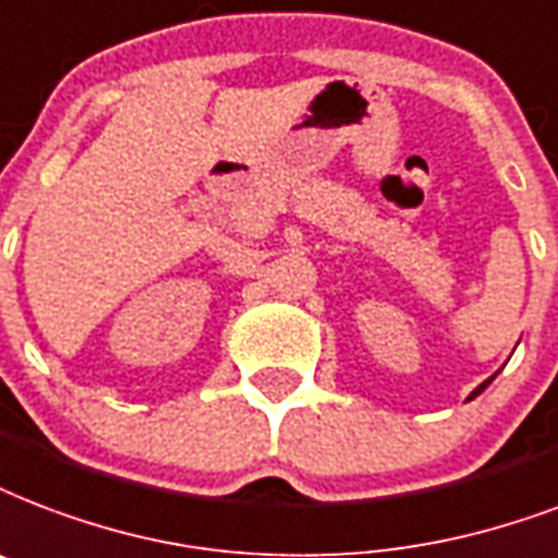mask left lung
I'll return each instance as SVG.
<instances>
[{
	"mask_svg": "<svg viewBox=\"0 0 558 558\" xmlns=\"http://www.w3.org/2000/svg\"><path fill=\"white\" fill-rule=\"evenodd\" d=\"M488 383H492V377H488V380H486V383H480V386H477V389H474V392H471V398H474V395H480V392H483V389H486V386H488Z\"/></svg>",
	"mask_w": 558,
	"mask_h": 558,
	"instance_id": "obj_1",
	"label": "left lung"
}]
</instances>
